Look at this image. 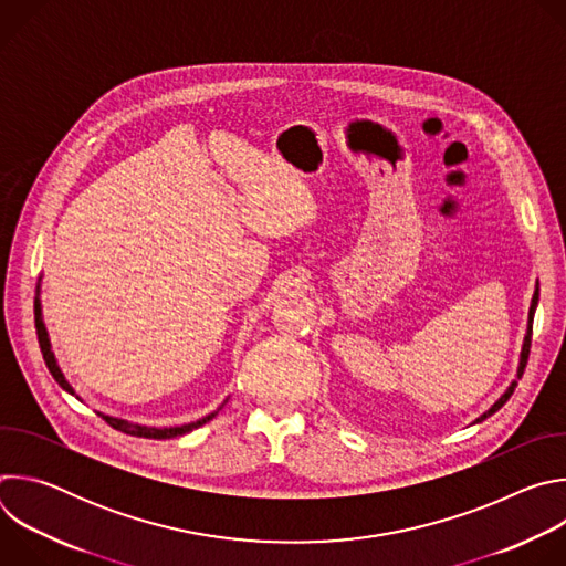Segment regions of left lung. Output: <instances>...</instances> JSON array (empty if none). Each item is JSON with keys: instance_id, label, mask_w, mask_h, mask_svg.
<instances>
[{"instance_id": "1", "label": "left lung", "mask_w": 566, "mask_h": 566, "mask_svg": "<svg viewBox=\"0 0 566 566\" xmlns=\"http://www.w3.org/2000/svg\"><path fill=\"white\" fill-rule=\"evenodd\" d=\"M537 300H539V289L535 286V293H533V300H531V308H528V327H526V336H524V345H522V354H520V365H517V378H522V374H524V369H526V363H528V352H531V334H533V315H535V308H537ZM515 387H517V380H513L511 385H509V389L495 400V406L489 410V412H483L479 419H476V423H481L483 419H489L491 415H495L504 402L511 398V394L515 391Z\"/></svg>"}]
</instances>
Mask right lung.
Masks as SVG:
<instances>
[{
    "mask_svg": "<svg viewBox=\"0 0 566 566\" xmlns=\"http://www.w3.org/2000/svg\"><path fill=\"white\" fill-rule=\"evenodd\" d=\"M38 289H40V286H38ZM35 329H38V343H40V349H42V356H44V363H46V367H49L51 376L55 378V382H57L62 389H66L69 394H73L75 398H80V396L73 391V387L69 385V380L64 378V374L60 371L57 363H55V356H53V352H51V343H49V334H46V327H44V322H42L40 300H35ZM219 410H221V408H219ZM219 410H217V412H219ZM217 412H212V415H208V417H203V419H199V421H195V423L175 426V428H147V426H138V423H132V421H125V419H116V417H107V415H101V412H98V417H103V419H105V423H109L114 430H120V432H125V434H129V437H145V439H175V437H181V434H188V432H192V430L201 428V426H203V423H208L212 417H217Z\"/></svg>",
    "mask_w": 566,
    "mask_h": 566,
    "instance_id": "obj_1",
    "label": "right lung"
}]
</instances>
